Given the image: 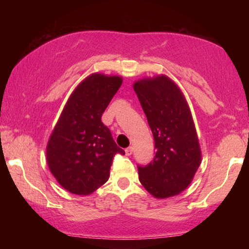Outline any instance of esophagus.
<instances>
[{
	"mask_svg": "<svg viewBox=\"0 0 249 249\" xmlns=\"http://www.w3.org/2000/svg\"><path fill=\"white\" fill-rule=\"evenodd\" d=\"M125 154L127 156H130L133 154V147H128V148L125 149Z\"/></svg>",
	"mask_w": 249,
	"mask_h": 249,
	"instance_id": "1",
	"label": "esophagus"
}]
</instances>
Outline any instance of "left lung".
Wrapping results in <instances>:
<instances>
[{
  "instance_id": "obj_1",
  "label": "left lung",
  "mask_w": 249,
  "mask_h": 249,
  "mask_svg": "<svg viewBox=\"0 0 249 249\" xmlns=\"http://www.w3.org/2000/svg\"><path fill=\"white\" fill-rule=\"evenodd\" d=\"M134 90L155 141L154 159L137 166L141 183L159 199L179 195L201 163L190 108L179 88L166 75L137 81Z\"/></svg>"
}]
</instances>
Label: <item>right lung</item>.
<instances>
[{
	"mask_svg": "<svg viewBox=\"0 0 249 249\" xmlns=\"http://www.w3.org/2000/svg\"><path fill=\"white\" fill-rule=\"evenodd\" d=\"M122 78L91 74L67 102L47 145L54 178L71 193L90 195L107 182L113 158L125 151L116 145L101 117L122 84Z\"/></svg>",
	"mask_w": 249,
	"mask_h": 249,
	"instance_id": "add662e5",
	"label": "right lung"
}]
</instances>
